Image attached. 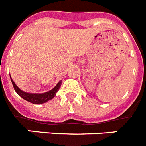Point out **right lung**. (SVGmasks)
I'll return each mask as SVG.
<instances>
[{"instance_id":"obj_1","label":"right lung","mask_w":146,"mask_h":146,"mask_svg":"<svg viewBox=\"0 0 146 146\" xmlns=\"http://www.w3.org/2000/svg\"><path fill=\"white\" fill-rule=\"evenodd\" d=\"M11 81H12V83H13V88H14L15 90L16 91L17 94L21 97L23 98L24 100L33 104H42L46 102L49 100H52V98L56 96V93H57V91L61 87V84H62V81H60L57 84V85L50 91L44 93V94H29V93H26V92H24L23 90L19 89L16 84H15V82L12 79H11Z\"/></svg>"}]
</instances>
